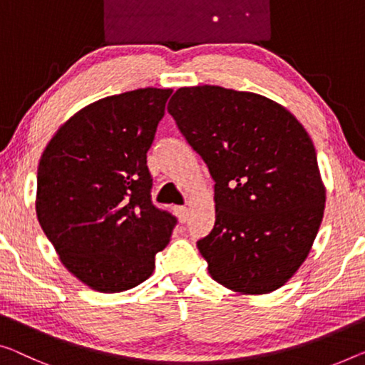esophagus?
I'll return each instance as SVG.
<instances>
[{"label": "esophagus", "instance_id": "esophagus-1", "mask_svg": "<svg viewBox=\"0 0 365 365\" xmlns=\"http://www.w3.org/2000/svg\"><path fill=\"white\" fill-rule=\"evenodd\" d=\"M188 208H185V206H177L175 208V215L178 216V220H180V222H185L188 220Z\"/></svg>", "mask_w": 365, "mask_h": 365}]
</instances>
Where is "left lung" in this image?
Instances as JSON below:
<instances>
[{"instance_id": "1", "label": "left lung", "mask_w": 365, "mask_h": 365, "mask_svg": "<svg viewBox=\"0 0 365 365\" xmlns=\"http://www.w3.org/2000/svg\"><path fill=\"white\" fill-rule=\"evenodd\" d=\"M167 111L215 180V227L197 244L211 279L241 295L285 285L324 213L307 129L267 96L216 85L178 88Z\"/></svg>"}]
</instances>
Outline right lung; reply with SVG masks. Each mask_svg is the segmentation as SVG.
Listing matches in <instances>:
<instances>
[{"mask_svg":"<svg viewBox=\"0 0 365 365\" xmlns=\"http://www.w3.org/2000/svg\"><path fill=\"white\" fill-rule=\"evenodd\" d=\"M172 88L101 98L65 121L42 152L36 215L70 274L101 293L143 284L175 217L150 203L148 150Z\"/></svg>","mask_w":365,"mask_h":365,"instance_id":"add662e5","label":"right lung"}]
</instances>
